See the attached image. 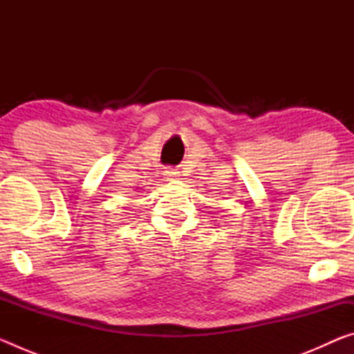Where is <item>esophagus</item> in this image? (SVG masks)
Listing matches in <instances>:
<instances>
[{
    "label": "esophagus",
    "mask_w": 354,
    "mask_h": 354,
    "mask_svg": "<svg viewBox=\"0 0 354 354\" xmlns=\"http://www.w3.org/2000/svg\"><path fill=\"white\" fill-rule=\"evenodd\" d=\"M164 176H165V179H169V181H173V179H178V171L176 170H173V169H167L165 171H164Z\"/></svg>",
    "instance_id": "esophagus-1"
}]
</instances>
